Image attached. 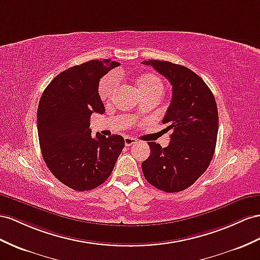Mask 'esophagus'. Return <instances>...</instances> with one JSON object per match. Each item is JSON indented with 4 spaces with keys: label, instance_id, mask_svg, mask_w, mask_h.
Segmentation results:
<instances>
[{
    "label": "esophagus",
    "instance_id": "34e87169",
    "mask_svg": "<svg viewBox=\"0 0 260 260\" xmlns=\"http://www.w3.org/2000/svg\"><path fill=\"white\" fill-rule=\"evenodd\" d=\"M124 142H125V146H127V147H128V146H132V145H134V144L137 143L136 139L131 138V137H125Z\"/></svg>",
    "mask_w": 260,
    "mask_h": 260
}]
</instances>
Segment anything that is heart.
I'll list each match as a JSON object with an SVG mask.
<instances>
[{
    "instance_id": "obj_1",
    "label": "heart",
    "mask_w": 260,
    "mask_h": 260,
    "mask_svg": "<svg viewBox=\"0 0 260 260\" xmlns=\"http://www.w3.org/2000/svg\"><path fill=\"white\" fill-rule=\"evenodd\" d=\"M119 82V78L117 73L112 72L109 73L108 76L104 77L99 85V94L103 101L110 100L114 93L115 89L117 88ZM139 89H141L142 93H148V92H160L162 93L164 85L161 80L157 76L154 75H147L143 77L139 80Z\"/></svg>"
}]
</instances>
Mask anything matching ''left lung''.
I'll list each match as a JSON object with an SVG mask.
<instances>
[{"mask_svg": "<svg viewBox=\"0 0 260 260\" xmlns=\"http://www.w3.org/2000/svg\"><path fill=\"white\" fill-rule=\"evenodd\" d=\"M172 85V98L162 119L171 131L170 143L162 148L148 142L150 156L142 164L151 185L169 192L189 188L201 177L214 155L218 113L214 95L203 80L187 67L162 60H147Z\"/></svg>", "mask_w": 260, "mask_h": 260, "instance_id": "8db88e82", "label": "left lung"}]
</instances>
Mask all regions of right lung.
<instances>
[{
  "instance_id": "1",
  "label": "right lung",
  "mask_w": 260,
  "mask_h": 260,
  "mask_svg": "<svg viewBox=\"0 0 260 260\" xmlns=\"http://www.w3.org/2000/svg\"><path fill=\"white\" fill-rule=\"evenodd\" d=\"M121 63L91 60L54 78L43 92L37 131L43 158L59 181L77 191L99 187L111 175L124 148L121 135L91 136L93 112L103 114L99 82Z\"/></svg>"
}]
</instances>
